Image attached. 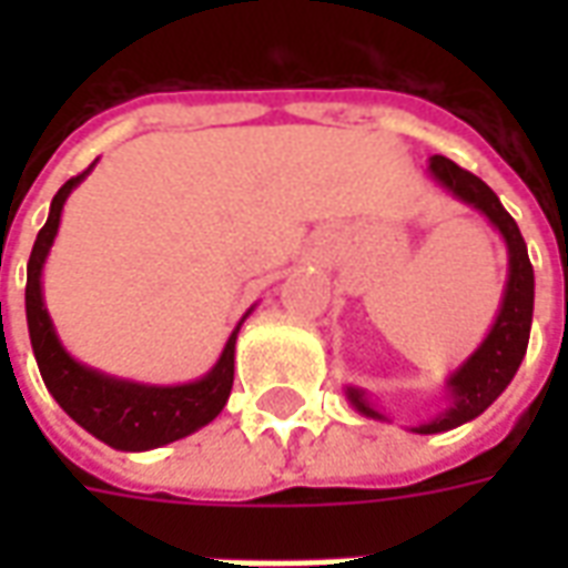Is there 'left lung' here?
I'll list each match as a JSON object with an SVG mask.
<instances>
[{
	"label": "left lung",
	"instance_id": "1",
	"mask_svg": "<svg viewBox=\"0 0 568 568\" xmlns=\"http://www.w3.org/2000/svg\"><path fill=\"white\" fill-rule=\"evenodd\" d=\"M432 175L438 179L440 185L450 187L453 194L465 203H471L475 210L487 215L489 222L496 224L508 243V255H511V273H508V288H505V301H501V313L493 332L487 334V341L480 344L475 356L465 362L463 368L450 377L453 405L450 410H444L440 417H435L426 426H419V435H435V432H447L468 423V419L480 417L511 383V377L524 362L526 344H529V325H532V297H536V276H532V264L526 255V243L520 227L514 222L508 210L501 206L496 191L480 182L475 173L463 170L459 163H453L444 154L432 158ZM349 402L368 414V417H381L374 407L368 405L365 393L358 389H346Z\"/></svg>",
	"mask_w": 568,
	"mask_h": 568
}]
</instances>
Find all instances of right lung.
<instances>
[{
    "label": "right lung",
    "mask_w": 568,
    "mask_h": 568,
    "mask_svg": "<svg viewBox=\"0 0 568 568\" xmlns=\"http://www.w3.org/2000/svg\"><path fill=\"white\" fill-rule=\"evenodd\" d=\"M91 166L72 175L57 191L48 222L32 243L30 264H27V325H30L32 353L48 393L54 395L57 405L81 428H88L91 435L118 450H149L185 438L194 428L219 417L234 386V344L240 328L231 334L219 365L203 381L185 386H140V383L112 381L67 356L42 304V264L54 243L60 210L69 191L91 173Z\"/></svg>",
    "instance_id": "1"
}]
</instances>
